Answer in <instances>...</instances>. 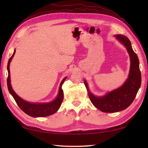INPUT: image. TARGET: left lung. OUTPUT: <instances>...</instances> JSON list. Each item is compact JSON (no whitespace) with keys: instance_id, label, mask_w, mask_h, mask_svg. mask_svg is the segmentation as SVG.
<instances>
[{"instance_id":"left-lung-1","label":"left lung","mask_w":148,"mask_h":148,"mask_svg":"<svg viewBox=\"0 0 148 148\" xmlns=\"http://www.w3.org/2000/svg\"><path fill=\"white\" fill-rule=\"evenodd\" d=\"M116 38L126 47L131 59V67L129 77L121 87L102 97H95L90 92L87 82L84 80L88 95L92 104L103 112L114 113L128 108L133 102L141 86V73L139 68V60L132 48L131 43L124 35H116Z\"/></svg>"}]
</instances>
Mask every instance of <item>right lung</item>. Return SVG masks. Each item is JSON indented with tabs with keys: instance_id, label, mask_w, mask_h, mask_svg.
<instances>
[{
	"instance_id": "obj_1",
	"label": "right lung",
	"mask_w": 148,
	"mask_h": 148,
	"mask_svg": "<svg viewBox=\"0 0 148 148\" xmlns=\"http://www.w3.org/2000/svg\"><path fill=\"white\" fill-rule=\"evenodd\" d=\"M16 50H14V52L12 57L8 60V76L7 78V85H8V89L12 97H14L15 101H16L17 104L21 108L25 113L27 114L29 116L34 117H46L50 116L56 113L59 110L62 104V100H63V91L62 89V85L64 83V80L66 79V77L62 80L61 84L59 87V93L57 95L56 99L52 102H47V103H31V102H27L17 95L12 89V86L10 84V63L12 61V58L15 54Z\"/></svg>"
}]
</instances>
